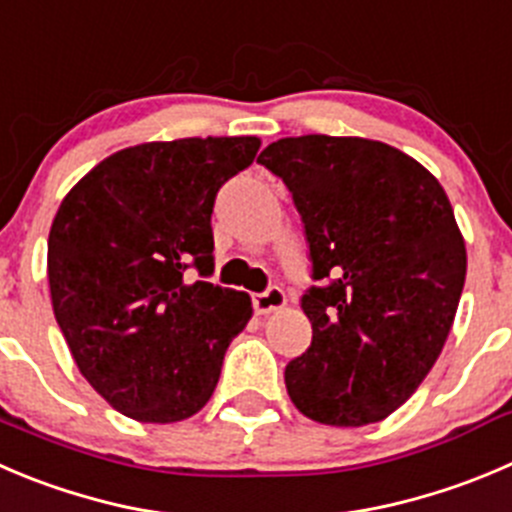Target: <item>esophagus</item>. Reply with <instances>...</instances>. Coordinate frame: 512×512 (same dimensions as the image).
Masks as SVG:
<instances>
[{
  "mask_svg": "<svg viewBox=\"0 0 512 512\" xmlns=\"http://www.w3.org/2000/svg\"><path fill=\"white\" fill-rule=\"evenodd\" d=\"M286 304V294L281 286H269L261 294H253V309L259 314H271V311H279Z\"/></svg>",
  "mask_w": 512,
  "mask_h": 512,
  "instance_id": "34e87169",
  "label": "esophagus"
}]
</instances>
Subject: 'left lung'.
<instances>
[{"instance_id":"obj_1","label":"left lung","mask_w":512,"mask_h":512,"mask_svg":"<svg viewBox=\"0 0 512 512\" xmlns=\"http://www.w3.org/2000/svg\"><path fill=\"white\" fill-rule=\"evenodd\" d=\"M304 223L311 344L286 364L296 410L321 425L392 415L440 357L467 256L445 191L417 160L364 138L301 135L259 160Z\"/></svg>"}]
</instances>
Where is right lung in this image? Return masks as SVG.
<instances>
[{
  "label": "right lung",
  "instance_id": "right-lung-1",
  "mask_svg": "<svg viewBox=\"0 0 512 512\" xmlns=\"http://www.w3.org/2000/svg\"><path fill=\"white\" fill-rule=\"evenodd\" d=\"M259 138H183L110 155L67 193L47 241L55 319L82 377L140 422L196 415L251 319L211 284L216 196Z\"/></svg>",
  "mask_w": 512,
  "mask_h": 512
}]
</instances>
